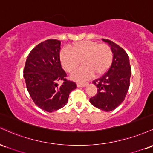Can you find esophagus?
Wrapping results in <instances>:
<instances>
[{
  "label": "esophagus",
  "instance_id": "esophagus-1",
  "mask_svg": "<svg viewBox=\"0 0 153 153\" xmlns=\"http://www.w3.org/2000/svg\"><path fill=\"white\" fill-rule=\"evenodd\" d=\"M87 85V83H77V87H84Z\"/></svg>",
  "mask_w": 153,
  "mask_h": 153
}]
</instances>
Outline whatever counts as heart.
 I'll list each match as a JSON object with an SVG mask.
<instances>
[{"mask_svg":"<svg viewBox=\"0 0 153 153\" xmlns=\"http://www.w3.org/2000/svg\"><path fill=\"white\" fill-rule=\"evenodd\" d=\"M60 61L62 67L68 73L76 69L82 61L84 67L71 75L76 81H84L95 74L100 76L108 70L113 61L112 50L106 44L84 40L71 46V51L63 48L60 52Z\"/></svg>","mask_w":153,"mask_h":153,"instance_id":"heart-1","label":"heart"}]
</instances>
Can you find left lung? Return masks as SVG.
Returning a JSON list of instances; mask_svg holds the SVG:
<instances>
[{
	"label": "left lung",
	"instance_id": "obj_1",
	"mask_svg": "<svg viewBox=\"0 0 153 153\" xmlns=\"http://www.w3.org/2000/svg\"><path fill=\"white\" fill-rule=\"evenodd\" d=\"M111 46L114 56L108 71L92 83L97 88V94L90 99L97 108L108 112L122 103L130 85L131 68L126 51L109 39H102Z\"/></svg>",
	"mask_w": 153,
	"mask_h": 153
}]
</instances>
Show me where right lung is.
I'll use <instances>...</instances> for the list:
<instances>
[{"label":"right lung","mask_w":153,"mask_h":153,"mask_svg":"<svg viewBox=\"0 0 153 153\" xmlns=\"http://www.w3.org/2000/svg\"><path fill=\"white\" fill-rule=\"evenodd\" d=\"M61 41L50 39L35 46L27 56L24 78L32 100L39 108L53 112L64 107L76 83L66 79L60 61ZM63 81L61 85L57 83Z\"/></svg>","instance_id":"obj_1"}]
</instances>
